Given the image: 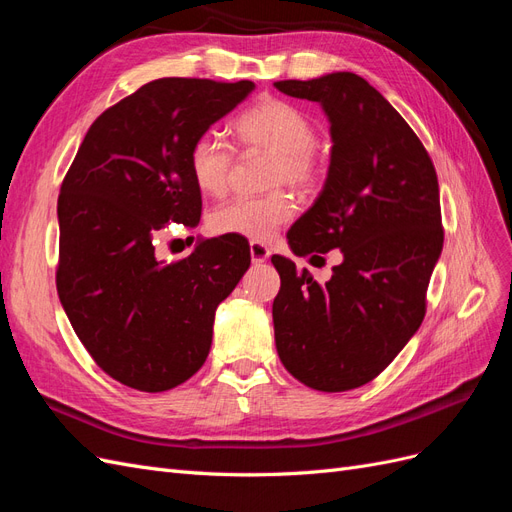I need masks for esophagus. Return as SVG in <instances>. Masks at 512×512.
<instances>
[{"label":"esophagus","instance_id":"34e87169","mask_svg":"<svg viewBox=\"0 0 512 512\" xmlns=\"http://www.w3.org/2000/svg\"><path fill=\"white\" fill-rule=\"evenodd\" d=\"M250 256L254 262H265L271 256V250L265 243H258V241H250Z\"/></svg>","mask_w":512,"mask_h":512}]
</instances>
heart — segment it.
I'll use <instances>...</instances> for the list:
<instances>
[{"instance_id": "b5f03b06", "label": "heart", "mask_w": 512, "mask_h": 512, "mask_svg": "<svg viewBox=\"0 0 512 512\" xmlns=\"http://www.w3.org/2000/svg\"><path fill=\"white\" fill-rule=\"evenodd\" d=\"M232 134L243 147L273 153L271 183L307 188L318 177L316 126L297 104L265 98L232 121ZM188 168L196 188L207 196H220L228 188L232 147L213 132L200 134L188 151ZM294 215L292 198L284 192L267 196H237L211 213L209 226L218 235L269 241Z\"/></svg>"}]
</instances>
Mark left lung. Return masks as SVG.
<instances>
[{
  "label": "left lung",
  "mask_w": 512,
  "mask_h": 512,
  "mask_svg": "<svg viewBox=\"0 0 512 512\" xmlns=\"http://www.w3.org/2000/svg\"><path fill=\"white\" fill-rule=\"evenodd\" d=\"M331 123V162L316 203L288 230L297 256L342 252L327 284L273 256L275 348L309 389L342 393L374 380L425 318L444 232L436 168L378 89L352 72L277 81Z\"/></svg>",
  "instance_id": "obj_1"
}]
</instances>
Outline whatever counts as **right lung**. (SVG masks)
<instances>
[{
	"mask_svg": "<svg viewBox=\"0 0 512 512\" xmlns=\"http://www.w3.org/2000/svg\"><path fill=\"white\" fill-rule=\"evenodd\" d=\"M252 81L158 79L91 123L57 200V292L94 361L117 382L162 393L207 361L215 309L250 267L243 237L156 256L170 224L198 226L188 151L254 91Z\"/></svg>",
	"mask_w": 512,
	"mask_h": 512,
	"instance_id": "add662e5",
	"label": "right lung"
}]
</instances>
